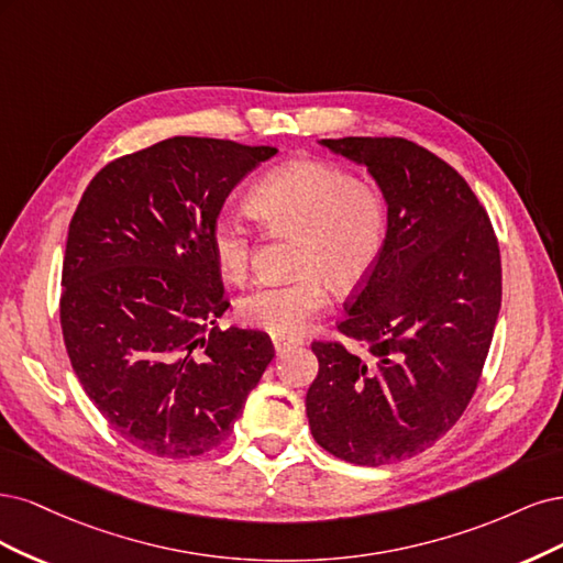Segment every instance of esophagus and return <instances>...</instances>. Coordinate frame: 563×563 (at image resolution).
I'll use <instances>...</instances> for the list:
<instances>
[{
	"mask_svg": "<svg viewBox=\"0 0 563 563\" xmlns=\"http://www.w3.org/2000/svg\"><path fill=\"white\" fill-rule=\"evenodd\" d=\"M301 339H285V336H274V346H276V351L278 353H283V351H287V349H292V346H301Z\"/></svg>",
	"mask_w": 563,
	"mask_h": 563,
	"instance_id": "34e87169",
	"label": "esophagus"
}]
</instances>
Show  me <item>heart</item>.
Wrapping results in <instances>:
<instances>
[{
    "label": "heart",
    "mask_w": 563,
    "mask_h": 563,
    "mask_svg": "<svg viewBox=\"0 0 563 563\" xmlns=\"http://www.w3.org/2000/svg\"><path fill=\"white\" fill-rule=\"evenodd\" d=\"M247 210L274 235H295L289 283L260 285L239 301V318L274 336L303 332L328 303V287L353 292L384 255L388 239L386 194L336 163L292 158L268 170L247 196ZM212 257L222 278L250 274L252 235L235 217L212 227Z\"/></svg>",
    "instance_id": "obj_1"
}]
</instances>
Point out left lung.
<instances>
[{"label": "left lung", "instance_id": "1", "mask_svg": "<svg viewBox=\"0 0 563 563\" xmlns=\"http://www.w3.org/2000/svg\"><path fill=\"white\" fill-rule=\"evenodd\" d=\"M320 144L384 189L388 239L336 324L365 351L313 341L306 416L324 451L376 467L432 446L473 400L500 311V250L465 179L416 142Z\"/></svg>", "mask_w": 563, "mask_h": 563}]
</instances>
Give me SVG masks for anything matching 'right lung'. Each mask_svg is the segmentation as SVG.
Masks as SVG:
<instances>
[{
  "mask_svg": "<svg viewBox=\"0 0 563 563\" xmlns=\"http://www.w3.org/2000/svg\"><path fill=\"white\" fill-rule=\"evenodd\" d=\"M168 137L90 179L67 231L60 328L90 402L161 459L222 444L276 351L266 332L217 328L229 308L212 227L231 189L276 156Z\"/></svg>",
  "mask_w": 563,
  "mask_h": 563,
  "instance_id": "right-lung-1",
  "label": "right lung"
}]
</instances>
